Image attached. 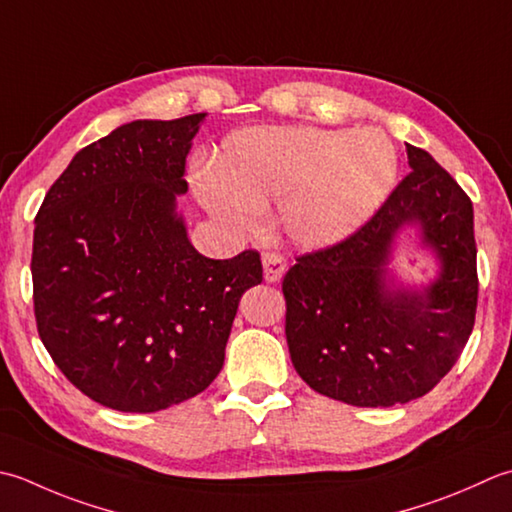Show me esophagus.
<instances>
[{
  "instance_id": "1",
  "label": "esophagus",
  "mask_w": 512,
  "mask_h": 512,
  "mask_svg": "<svg viewBox=\"0 0 512 512\" xmlns=\"http://www.w3.org/2000/svg\"><path fill=\"white\" fill-rule=\"evenodd\" d=\"M262 264H264V279H266V282H270V284L279 282V279H282V277L286 275V268H288V266H286L282 255L266 253V255L262 257Z\"/></svg>"
}]
</instances>
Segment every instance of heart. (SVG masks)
<instances>
[{"instance_id":"b5f03b06","label":"heart","mask_w":512,"mask_h":512,"mask_svg":"<svg viewBox=\"0 0 512 512\" xmlns=\"http://www.w3.org/2000/svg\"><path fill=\"white\" fill-rule=\"evenodd\" d=\"M397 153L373 128L248 126L230 133L197 179L204 206L246 228L268 199L290 242L324 250L359 233L397 182Z\"/></svg>"}]
</instances>
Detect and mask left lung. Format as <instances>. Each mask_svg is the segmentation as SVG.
<instances>
[{"label": "left lung", "mask_w": 512, "mask_h": 512, "mask_svg": "<svg viewBox=\"0 0 512 512\" xmlns=\"http://www.w3.org/2000/svg\"><path fill=\"white\" fill-rule=\"evenodd\" d=\"M410 173L346 242L304 255L284 277L286 342L319 395L366 408L433 390L462 355L477 308L473 202L426 150L406 144ZM413 227L436 268L406 283L398 244Z\"/></svg>", "instance_id": "1"}]
</instances>
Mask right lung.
<instances>
[{
	"mask_svg": "<svg viewBox=\"0 0 512 512\" xmlns=\"http://www.w3.org/2000/svg\"><path fill=\"white\" fill-rule=\"evenodd\" d=\"M206 113L135 119L82 148L35 219L39 337L86 397L155 413L210 386L239 299L262 284L255 250L208 259L177 197Z\"/></svg>",
	"mask_w": 512,
	"mask_h": 512,
	"instance_id": "1",
	"label": "right lung"
}]
</instances>
